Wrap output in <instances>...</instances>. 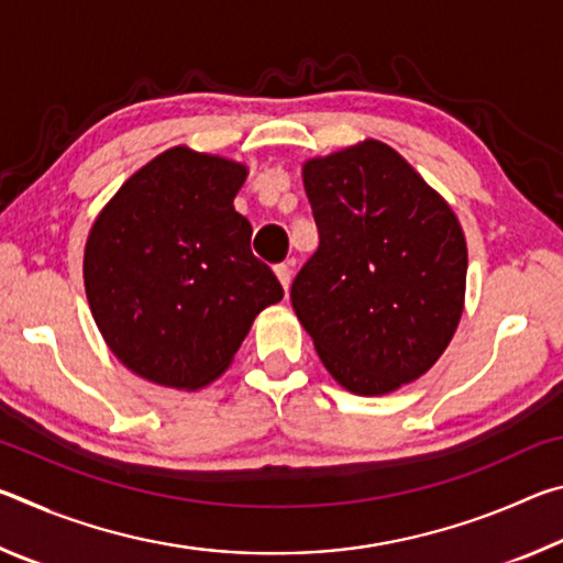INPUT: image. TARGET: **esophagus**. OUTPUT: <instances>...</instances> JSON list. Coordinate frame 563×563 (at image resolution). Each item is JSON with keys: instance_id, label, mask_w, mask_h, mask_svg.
Here are the masks:
<instances>
[{"instance_id": "obj_1", "label": "esophagus", "mask_w": 563, "mask_h": 563, "mask_svg": "<svg viewBox=\"0 0 563 563\" xmlns=\"http://www.w3.org/2000/svg\"><path fill=\"white\" fill-rule=\"evenodd\" d=\"M275 275H278V280H280V285H283V290H288V288H290V280H292V271H290V265H288V263L275 265Z\"/></svg>"}]
</instances>
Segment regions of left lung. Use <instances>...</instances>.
Returning a JSON list of instances; mask_svg holds the SVG:
<instances>
[{"label": "left lung", "instance_id": "left-lung-1", "mask_svg": "<svg viewBox=\"0 0 563 563\" xmlns=\"http://www.w3.org/2000/svg\"><path fill=\"white\" fill-rule=\"evenodd\" d=\"M320 245L295 275V316L338 383L395 393L450 345L464 310L466 241L450 203L383 141L302 166Z\"/></svg>", "mask_w": 563, "mask_h": 563}]
</instances>
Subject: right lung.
Listing matches in <instances>:
<instances>
[{"label":"right lung","instance_id":"right-lung-1","mask_svg":"<svg viewBox=\"0 0 563 563\" xmlns=\"http://www.w3.org/2000/svg\"><path fill=\"white\" fill-rule=\"evenodd\" d=\"M245 176L235 161L174 146L139 168L91 225V316L113 355L148 383L211 385L258 312L283 298L233 206Z\"/></svg>","mask_w":563,"mask_h":563}]
</instances>
